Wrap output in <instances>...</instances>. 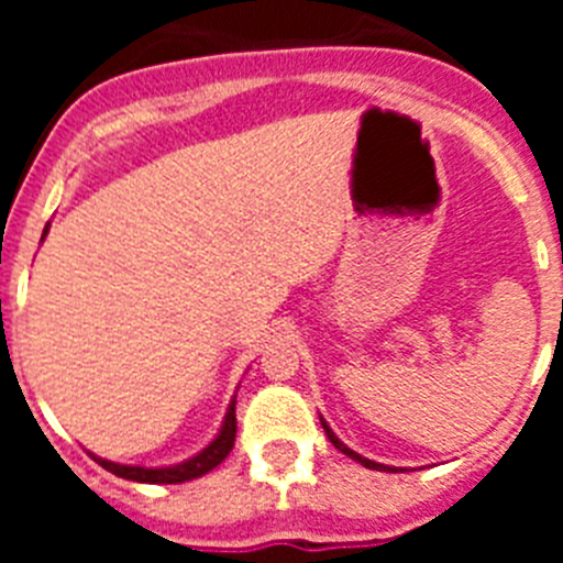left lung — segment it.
<instances>
[{
	"mask_svg": "<svg viewBox=\"0 0 563 563\" xmlns=\"http://www.w3.org/2000/svg\"><path fill=\"white\" fill-rule=\"evenodd\" d=\"M321 426H324L327 437H330V442H332V445H335V449H338V451H341V454L352 456V460H355V462H361V465H363V467H372V471H395V467H389V465H380V462H372V460H366V456L355 454V451H352V449H346V445H343V442H341V440H338V437H335V434H332V429H330V426H327V422H324V417H321Z\"/></svg>",
	"mask_w": 563,
	"mask_h": 563,
	"instance_id": "left-lung-1",
	"label": "left lung"
}]
</instances>
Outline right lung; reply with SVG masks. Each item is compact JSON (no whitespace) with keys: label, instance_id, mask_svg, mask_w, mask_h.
<instances>
[{"label":"right lung","instance_id":"1","mask_svg":"<svg viewBox=\"0 0 563 563\" xmlns=\"http://www.w3.org/2000/svg\"><path fill=\"white\" fill-rule=\"evenodd\" d=\"M44 233H47V228H44ZM233 440H236V402H231V409H228L225 422H222V429H220V434H217V440H213L206 451H200V454L191 456V460L180 462V465H172V467L118 465V462L101 460V456H96V462L101 467H107L109 474L121 476V479L148 482V485H177V482L197 479V476L213 471V467L220 465V462L231 454Z\"/></svg>","mask_w":563,"mask_h":563}]
</instances>
